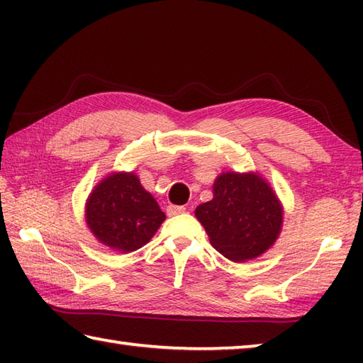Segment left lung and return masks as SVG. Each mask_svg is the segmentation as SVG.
Instances as JSON below:
<instances>
[{
	"label": "left lung",
	"instance_id": "8db88e82",
	"mask_svg": "<svg viewBox=\"0 0 363 363\" xmlns=\"http://www.w3.org/2000/svg\"><path fill=\"white\" fill-rule=\"evenodd\" d=\"M157 200L134 173H116L96 186L86 203V223L108 247L130 253L143 248L164 220Z\"/></svg>",
	"mask_w": 363,
	"mask_h": 363
}]
</instances>
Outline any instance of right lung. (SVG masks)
<instances>
[{
    "mask_svg": "<svg viewBox=\"0 0 363 363\" xmlns=\"http://www.w3.org/2000/svg\"><path fill=\"white\" fill-rule=\"evenodd\" d=\"M213 190V200L196 206L195 216L214 250L240 262L262 255L277 240L284 211L259 176L224 173Z\"/></svg>",
    "mask_w": 363,
    "mask_h": 363,
    "instance_id": "1",
    "label": "right lung"
}]
</instances>
